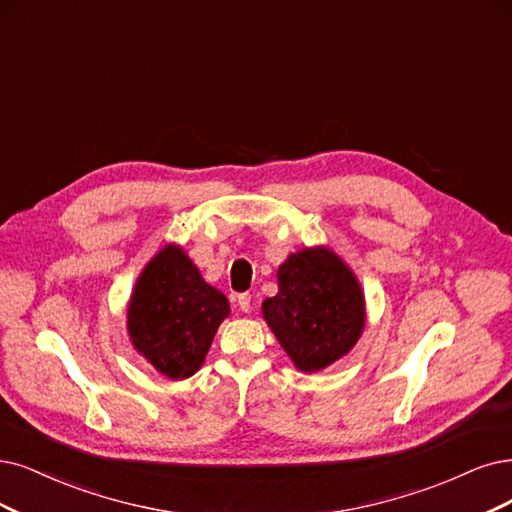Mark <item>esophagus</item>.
<instances>
[{"mask_svg":"<svg viewBox=\"0 0 512 512\" xmlns=\"http://www.w3.org/2000/svg\"><path fill=\"white\" fill-rule=\"evenodd\" d=\"M238 308H240L242 312H251V295H249V293L238 295Z\"/></svg>","mask_w":512,"mask_h":512,"instance_id":"1","label":"esophagus"}]
</instances>
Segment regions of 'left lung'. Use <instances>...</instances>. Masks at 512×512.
I'll return each instance as SVG.
<instances>
[{
  "label": "left lung",
  "mask_w": 512,
  "mask_h": 512,
  "mask_svg": "<svg viewBox=\"0 0 512 512\" xmlns=\"http://www.w3.org/2000/svg\"><path fill=\"white\" fill-rule=\"evenodd\" d=\"M278 293L261 314L293 365L323 371L363 335L365 293L348 263L329 246H306L278 266Z\"/></svg>",
  "instance_id": "1"
}]
</instances>
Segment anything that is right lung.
I'll list each match as a JSON object with an SVG mask.
<instances>
[{"label": "right lung", "mask_w": 512, "mask_h": 512, "mask_svg": "<svg viewBox=\"0 0 512 512\" xmlns=\"http://www.w3.org/2000/svg\"><path fill=\"white\" fill-rule=\"evenodd\" d=\"M230 301L208 285L181 244L170 242L141 270L126 308L130 344L168 380H187L204 363Z\"/></svg>", "instance_id": "obj_1"}]
</instances>
